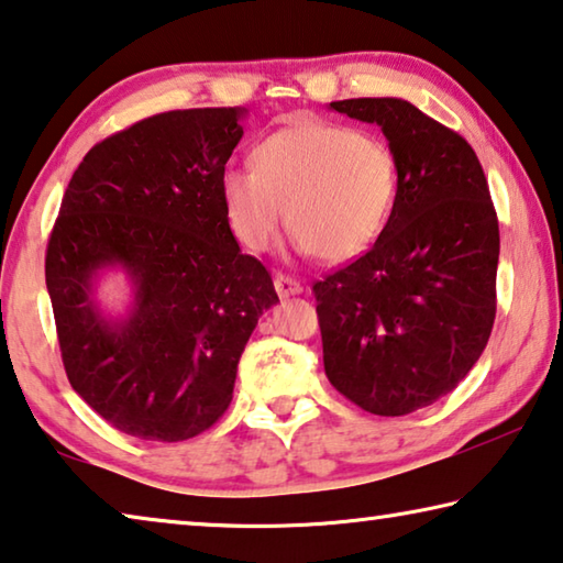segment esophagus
<instances>
[{"label": "esophagus", "mask_w": 563, "mask_h": 563, "mask_svg": "<svg viewBox=\"0 0 563 563\" xmlns=\"http://www.w3.org/2000/svg\"><path fill=\"white\" fill-rule=\"evenodd\" d=\"M274 289L279 297H294V294H301L303 287L289 274H276L274 276Z\"/></svg>", "instance_id": "obj_1"}]
</instances>
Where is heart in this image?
<instances>
[{
    "instance_id": "obj_1",
    "label": "heart",
    "mask_w": 563,
    "mask_h": 563,
    "mask_svg": "<svg viewBox=\"0 0 563 563\" xmlns=\"http://www.w3.org/2000/svg\"><path fill=\"white\" fill-rule=\"evenodd\" d=\"M399 167L389 144L344 124L284 126L254 146V169L221 172V199L239 242L264 252L287 217L294 246L327 262L366 252L389 221Z\"/></svg>"
}]
</instances>
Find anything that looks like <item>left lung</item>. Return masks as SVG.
<instances>
[{
    "label": "left lung",
    "mask_w": 563,
    "mask_h": 563,
    "mask_svg": "<svg viewBox=\"0 0 563 563\" xmlns=\"http://www.w3.org/2000/svg\"><path fill=\"white\" fill-rule=\"evenodd\" d=\"M329 109L382 126L399 189L374 246L314 284L324 372L364 411L404 417L454 391L489 342L499 219L464 136L396 97Z\"/></svg>",
    "instance_id": "8db88e82"
}]
</instances>
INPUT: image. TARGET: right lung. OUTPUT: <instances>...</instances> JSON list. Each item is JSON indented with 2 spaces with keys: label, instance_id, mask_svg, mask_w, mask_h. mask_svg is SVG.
<instances>
[{
  "label": "right lung",
  "instance_id": "1",
  "mask_svg": "<svg viewBox=\"0 0 563 563\" xmlns=\"http://www.w3.org/2000/svg\"><path fill=\"white\" fill-rule=\"evenodd\" d=\"M242 107L154 114L91 146L54 221L44 276L71 389L114 429L146 441L207 431L232 404L236 364L279 297L242 254L221 172ZM122 268L133 303L107 318L93 287Z\"/></svg>",
  "mask_w": 563,
  "mask_h": 563
}]
</instances>
